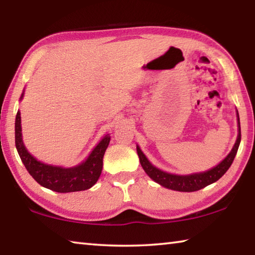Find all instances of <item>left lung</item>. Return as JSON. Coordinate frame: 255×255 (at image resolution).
<instances>
[{"label":"left lung","mask_w":255,"mask_h":255,"mask_svg":"<svg viewBox=\"0 0 255 255\" xmlns=\"http://www.w3.org/2000/svg\"><path fill=\"white\" fill-rule=\"evenodd\" d=\"M237 123H239V135H237V139L235 141V145L233 146L231 153L228 154L217 166L213 167V169L209 171L189 175H176L167 173V172H164L152 165L148 159L146 158L144 153L141 152L140 148L137 146V154L138 157H139V162L141 164V166H143L144 171L146 172V174H147L150 179L154 180L155 182L163 185V187L181 192L198 191V190L205 188L207 185L214 183L217 180L221 179L222 176L226 173V171L230 169L233 161H234L235 155L241 143V125L239 112H237Z\"/></svg>","instance_id":"left-lung-1"}]
</instances>
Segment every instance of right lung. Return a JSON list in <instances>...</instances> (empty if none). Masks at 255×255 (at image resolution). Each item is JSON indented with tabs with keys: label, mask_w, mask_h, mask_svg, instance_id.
Returning a JSON list of instances; mask_svg holds the SVG:
<instances>
[{
	"label": "right lung",
	"mask_w": 255,
	"mask_h": 255,
	"mask_svg": "<svg viewBox=\"0 0 255 255\" xmlns=\"http://www.w3.org/2000/svg\"><path fill=\"white\" fill-rule=\"evenodd\" d=\"M23 93L21 94L20 100H22ZM110 143V136L106 135L102 138L94 149L89 155V157L83 163L74 167H62L45 164L37 158H34L24 147L21 132V116L18 111L15 117V147L18 149L21 161L24 164L25 169L30 175L38 183L47 189L56 192L66 193L88 190L97 183L100 178L103 155H105L108 145Z\"/></svg>",
	"instance_id": "obj_1"
}]
</instances>
